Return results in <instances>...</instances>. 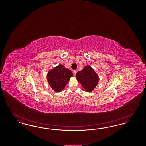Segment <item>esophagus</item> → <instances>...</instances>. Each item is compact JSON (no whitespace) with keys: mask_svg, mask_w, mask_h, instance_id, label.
Returning <instances> with one entry per match:
<instances>
[{"mask_svg":"<svg viewBox=\"0 0 146 146\" xmlns=\"http://www.w3.org/2000/svg\"><path fill=\"white\" fill-rule=\"evenodd\" d=\"M73 74H74V76H76V70H73Z\"/></svg>","mask_w":146,"mask_h":146,"instance_id":"esophagus-1","label":"esophagus"}]
</instances>
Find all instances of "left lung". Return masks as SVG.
<instances>
[{"label":"left lung","mask_w":146,"mask_h":146,"mask_svg":"<svg viewBox=\"0 0 146 146\" xmlns=\"http://www.w3.org/2000/svg\"><path fill=\"white\" fill-rule=\"evenodd\" d=\"M76 79L87 92H91L97 86L99 77L90 66H86L83 70L76 73Z\"/></svg>","instance_id":"left-lung-1"}]
</instances>
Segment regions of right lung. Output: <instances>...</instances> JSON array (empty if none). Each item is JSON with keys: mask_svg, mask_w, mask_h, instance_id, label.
<instances>
[{"mask_svg": "<svg viewBox=\"0 0 146 146\" xmlns=\"http://www.w3.org/2000/svg\"><path fill=\"white\" fill-rule=\"evenodd\" d=\"M73 76L70 70L66 68L62 64H58L48 72L47 80L51 89L59 92L64 89L70 78Z\"/></svg>", "mask_w": 146, "mask_h": 146, "instance_id": "add662e5", "label": "right lung"}]
</instances>
